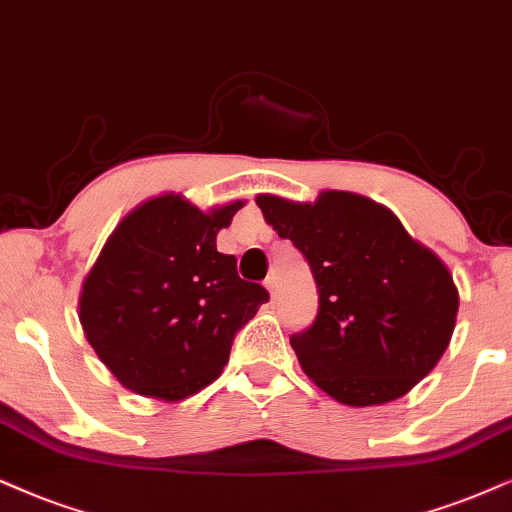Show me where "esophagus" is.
<instances>
[{
	"instance_id": "esophagus-1",
	"label": "esophagus",
	"mask_w": 512,
	"mask_h": 512,
	"mask_svg": "<svg viewBox=\"0 0 512 512\" xmlns=\"http://www.w3.org/2000/svg\"><path fill=\"white\" fill-rule=\"evenodd\" d=\"M264 286H267L271 297H276V276H267V281H264Z\"/></svg>"
}]
</instances>
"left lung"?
I'll use <instances>...</instances> for the list:
<instances>
[{
	"label": "left lung",
	"instance_id": "left-lung-1",
	"mask_svg": "<svg viewBox=\"0 0 512 512\" xmlns=\"http://www.w3.org/2000/svg\"><path fill=\"white\" fill-rule=\"evenodd\" d=\"M267 224L312 267L319 312L290 335L302 371L347 406L404 397L449 347L458 290L435 252L392 210L349 191L314 203L262 193Z\"/></svg>",
	"mask_w": 512,
	"mask_h": 512
}]
</instances>
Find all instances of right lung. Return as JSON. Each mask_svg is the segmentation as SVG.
<instances>
[{
	"instance_id": "obj_1",
	"label": "right lung",
	"mask_w": 512,
	"mask_h": 512,
	"mask_svg": "<svg viewBox=\"0 0 512 512\" xmlns=\"http://www.w3.org/2000/svg\"><path fill=\"white\" fill-rule=\"evenodd\" d=\"M243 200L200 212L174 193L134 208L84 278L80 323L127 390L181 401L210 385L269 293L217 252Z\"/></svg>"
}]
</instances>
